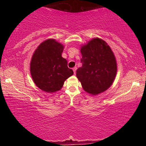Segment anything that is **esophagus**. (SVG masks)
Masks as SVG:
<instances>
[{"instance_id":"obj_1","label":"esophagus","mask_w":146,"mask_h":146,"mask_svg":"<svg viewBox=\"0 0 146 146\" xmlns=\"http://www.w3.org/2000/svg\"><path fill=\"white\" fill-rule=\"evenodd\" d=\"M76 70H77V67H73V73H74V74L76 73Z\"/></svg>"}]
</instances>
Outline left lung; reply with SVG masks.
<instances>
[{
  "instance_id": "left-lung-1",
  "label": "left lung",
  "mask_w": 146,
  "mask_h": 146,
  "mask_svg": "<svg viewBox=\"0 0 146 146\" xmlns=\"http://www.w3.org/2000/svg\"><path fill=\"white\" fill-rule=\"evenodd\" d=\"M82 66L76 76L83 89L92 95L104 92L113 84L117 75L116 58L110 46L99 38L80 47Z\"/></svg>"
}]
</instances>
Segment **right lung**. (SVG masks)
<instances>
[{"label": "right lung", "mask_w": 146, "mask_h": 146, "mask_svg": "<svg viewBox=\"0 0 146 146\" xmlns=\"http://www.w3.org/2000/svg\"><path fill=\"white\" fill-rule=\"evenodd\" d=\"M64 45L55 39L44 40L37 47L30 62L33 82L46 93H55L63 86L66 79L73 74L67 61L62 57Z\"/></svg>", "instance_id": "right-lung-1"}]
</instances>
